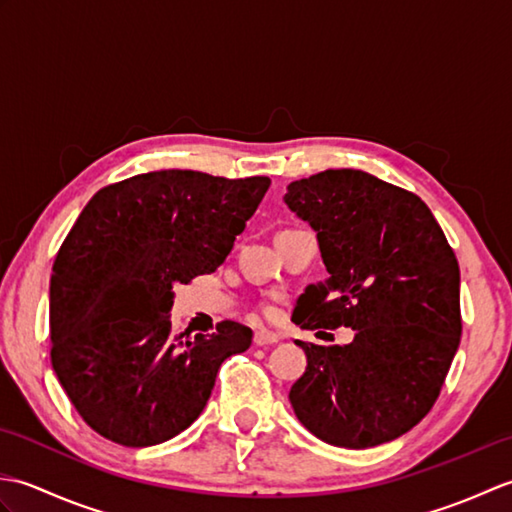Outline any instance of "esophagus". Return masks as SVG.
<instances>
[{
	"label": "esophagus",
	"instance_id": "esophagus-1",
	"mask_svg": "<svg viewBox=\"0 0 512 512\" xmlns=\"http://www.w3.org/2000/svg\"><path fill=\"white\" fill-rule=\"evenodd\" d=\"M253 343H255L257 347L275 345V343H279V336H277V334H270V332H266V330H257L255 336H253Z\"/></svg>",
	"mask_w": 512,
	"mask_h": 512
}]
</instances>
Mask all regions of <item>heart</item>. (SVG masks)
Returning <instances> with one entry per match:
<instances>
[{"label":"heart","mask_w":512,"mask_h":512,"mask_svg":"<svg viewBox=\"0 0 512 512\" xmlns=\"http://www.w3.org/2000/svg\"><path fill=\"white\" fill-rule=\"evenodd\" d=\"M264 314H266L268 319H273L275 317V310L273 308H264Z\"/></svg>","instance_id":"b5f03b06"}]
</instances>
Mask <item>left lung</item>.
I'll return each instance as SVG.
<instances>
[{
  "label": "left lung",
  "mask_w": 512,
  "mask_h": 512,
  "mask_svg": "<svg viewBox=\"0 0 512 512\" xmlns=\"http://www.w3.org/2000/svg\"><path fill=\"white\" fill-rule=\"evenodd\" d=\"M286 204L317 231L328 268L292 321L356 330L350 345L297 341L308 367L290 389L292 409L334 447L396 440L431 411L458 352V257L416 193L365 171L292 182Z\"/></svg>",
  "instance_id": "8db88e82"
}]
</instances>
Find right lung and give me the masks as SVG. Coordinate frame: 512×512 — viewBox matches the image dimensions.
<instances>
[{"instance_id":"obj_1","label":"right lung","mask_w":512,"mask_h":512,"mask_svg":"<svg viewBox=\"0 0 512 512\" xmlns=\"http://www.w3.org/2000/svg\"><path fill=\"white\" fill-rule=\"evenodd\" d=\"M270 178L151 171L107 184L54 259L50 358L79 416L123 447H151L200 416L228 356L253 332L222 321L176 332L173 286L213 273L257 211Z\"/></svg>"}]
</instances>
